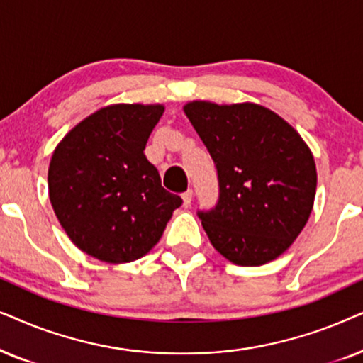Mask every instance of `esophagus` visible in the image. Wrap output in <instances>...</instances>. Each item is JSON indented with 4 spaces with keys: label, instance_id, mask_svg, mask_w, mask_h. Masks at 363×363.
<instances>
[{
    "label": "esophagus",
    "instance_id": "obj_1",
    "mask_svg": "<svg viewBox=\"0 0 363 363\" xmlns=\"http://www.w3.org/2000/svg\"><path fill=\"white\" fill-rule=\"evenodd\" d=\"M192 202V191H186L184 194H182V204H184V207H189Z\"/></svg>",
    "mask_w": 363,
    "mask_h": 363
}]
</instances>
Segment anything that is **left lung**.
Masks as SVG:
<instances>
[{
	"mask_svg": "<svg viewBox=\"0 0 363 363\" xmlns=\"http://www.w3.org/2000/svg\"><path fill=\"white\" fill-rule=\"evenodd\" d=\"M184 113L219 177V202L199 212L211 244L244 267L277 259L298 238L313 209L312 151L286 119L260 104L191 101Z\"/></svg>",
	"mask_w": 363,
	"mask_h": 363,
	"instance_id": "1",
	"label": "left lung"
}]
</instances>
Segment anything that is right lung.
Returning a JSON list of instances; mask_svg holds the SVG:
<instances>
[{"instance_id":"add662e5","label":"right lung","mask_w":363,"mask_h":363,"mask_svg":"<svg viewBox=\"0 0 363 363\" xmlns=\"http://www.w3.org/2000/svg\"><path fill=\"white\" fill-rule=\"evenodd\" d=\"M162 104H111L76 124L48 169L55 214L67 238L109 264L141 259L182 199L164 189L144 156Z\"/></svg>"}]
</instances>
